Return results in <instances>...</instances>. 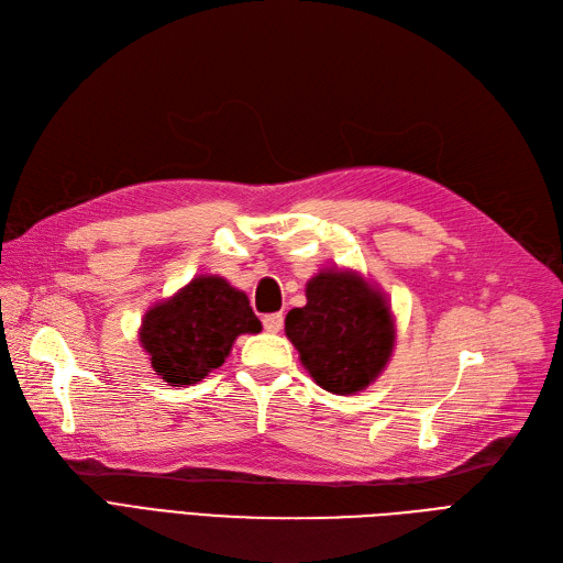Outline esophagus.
Returning <instances> with one entry per match:
<instances>
[{
  "label": "esophagus",
  "mask_w": 563,
  "mask_h": 563,
  "mask_svg": "<svg viewBox=\"0 0 563 563\" xmlns=\"http://www.w3.org/2000/svg\"><path fill=\"white\" fill-rule=\"evenodd\" d=\"M262 322H264V330L266 332L276 334V332L283 330V313H268V316L262 318Z\"/></svg>",
  "instance_id": "1"
}]
</instances>
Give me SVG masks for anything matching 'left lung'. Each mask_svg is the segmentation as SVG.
Here are the masks:
<instances>
[{
	"mask_svg": "<svg viewBox=\"0 0 563 563\" xmlns=\"http://www.w3.org/2000/svg\"><path fill=\"white\" fill-rule=\"evenodd\" d=\"M285 334L316 384L355 395L386 369L395 320L386 295L351 268H328L306 283V306L285 318Z\"/></svg>",
	"mask_w": 563,
	"mask_h": 563,
	"instance_id": "1",
	"label": "left lung"
}]
</instances>
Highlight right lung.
Wrapping results in <instances>:
<instances>
[{"label":"right lung","mask_w":563,"mask_h":563,"mask_svg":"<svg viewBox=\"0 0 563 563\" xmlns=\"http://www.w3.org/2000/svg\"><path fill=\"white\" fill-rule=\"evenodd\" d=\"M262 332L245 292L222 276H196L142 318L140 343L168 386H191L222 367L233 341Z\"/></svg>","instance_id":"obj_1"}]
</instances>
